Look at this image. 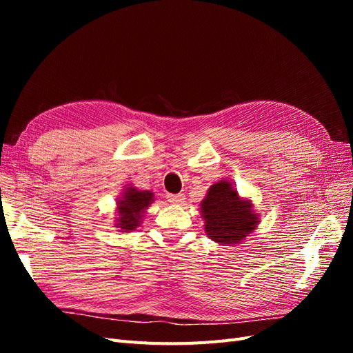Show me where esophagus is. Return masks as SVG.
I'll return each instance as SVG.
<instances>
[{
    "instance_id": "esophagus-1",
    "label": "esophagus",
    "mask_w": 353,
    "mask_h": 353,
    "mask_svg": "<svg viewBox=\"0 0 353 353\" xmlns=\"http://www.w3.org/2000/svg\"><path fill=\"white\" fill-rule=\"evenodd\" d=\"M168 200L172 203V205H183V201L185 200L184 194H168Z\"/></svg>"
}]
</instances>
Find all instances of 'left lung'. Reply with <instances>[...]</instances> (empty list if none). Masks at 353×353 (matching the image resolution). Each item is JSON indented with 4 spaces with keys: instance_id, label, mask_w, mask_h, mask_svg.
<instances>
[{
    "instance_id": "1",
    "label": "left lung",
    "mask_w": 353,
    "mask_h": 353,
    "mask_svg": "<svg viewBox=\"0 0 353 353\" xmlns=\"http://www.w3.org/2000/svg\"><path fill=\"white\" fill-rule=\"evenodd\" d=\"M200 212L205 219L206 236L222 245L241 243L259 223L253 203L240 197L236 187L227 179L210 185L200 203Z\"/></svg>"
}]
</instances>
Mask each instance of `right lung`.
<instances>
[{"instance_id": "1", "label": "right lung", "mask_w": 353, "mask_h": 353, "mask_svg": "<svg viewBox=\"0 0 353 353\" xmlns=\"http://www.w3.org/2000/svg\"><path fill=\"white\" fill-rule=\"evenodd\" d=\"M154 201V193L148 190H137L135 187H126L121 197H117V218L114 227L121 232H130L140 227L144 212Z\"/></svg>"}]
</instances>
